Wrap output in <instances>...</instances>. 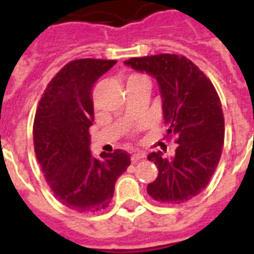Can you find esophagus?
Here are the masks:
<instances>
[{
	"mask_svg": "<svg viewBox=\"0 0 254 254\" xmlns=\"http://www.w3.org/2000/svg\"><path fill=\"white\" fill-rule=\"evenodd\" d=\"M142 158H145V154H142V153H135V154L131 155V162L137 163L138 161H141Z\"/></svg>",
	"mask_w": 254,
	"mask_h": 254,
	"instance_id": "esophagus-1",
	"label": "esophagus"
}]
</instances>
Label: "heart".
Segmentation results:
<instances>
[{
	"label": "heart",
	"instance_id": "heart-1",
	"mask_svg": "<svg viewBox=\"0 0 254 254\" xmlns=\"http://www.w3.org/2000/svg\"><path fill=\"white\" fill-rule=\"evenodd\" d=\"M139 77H146V76H143V75H138V73H134V75H130L127 80H134V79H139Z\"/></svg>",
	"mask_w": 254,
	"mask_h": 254
}]
</instances>
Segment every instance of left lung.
Here are the masks:
<instances>
[{"label":"left lung","instance_id":"8db88e82","mask_svg":"<svg viewBox=\"0 0 254 254\" xmlns=\"http://www.w3.org/2000/svg\"><path fill=\"white\" fill-rule=\"evenodd\" d=\"M157 79L162 97L165 138L178 143L173 158L151 153L158 177L147 193L166 204H181L207 187L224 145V115L220 97L204 72L183 55L159 54L125 62Z\"/></svg>","mask_w":254,"mask_h":254}]
</instances>
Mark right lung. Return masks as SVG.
Returning a JSON list of instances; mask_svg holds the SVG:
<instances>
[{
    "mask_svg": "<svg viewBox=\"0 0 254 254\" xmlns=\"http://www.w3.org/2000/svg\"><path fill=\"white\" fill-rule=\"evenodd\" d=\"M116 61L76 59L51 79L38 103L34 150L55 197L76 212H101L111 203L130 155L117 149L93 158L89 151L92 88Z\"/></svg>",
    "mask_w": 254,
    "mask_h": 254,
    "instance_id": "right-lung-1",
    "label": "right lung"
}]
</instances>
